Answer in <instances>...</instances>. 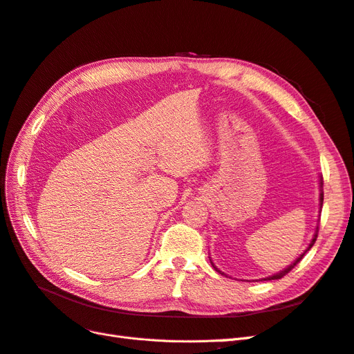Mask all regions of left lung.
Segmentation results:
<instances>
[{"mask_svg":"<svg viewBox=\"0 0 354 354\" xmlns=\"http://www.w3.org/2000/svg\"><path fill=\"white\" fill-rule=\"evenodd\" d=\"M319 192H320V194H319V205H320V207H319V218H320V209H322V205H324V178H322V176H319ZM317 232H319V226H316V229H315V234H313V238H312V241H310V243H308V246H307V248H306V251H304L301 255H299L298 259H297L294 263H291V264H289L288 267H285V269H283V270H281L279 273H274V274H272V276L263 277V279H259V281H276V279H281V277H283L286 273L291 272V270L294 269V267H295V266H297L299 261H301V259H303V257L306 255V252H307V251H310V248H312V246L315 245V242H316V238H317ZM209 261H211V266L214 267V270L218 272V273H220V274H223V276H227L226 273H223L220 269H217V266L212 263L211 257H209Z\"/></svg>","mask_w":354,"mask_h":354,"instance_id":"obj_1","label":"left lung"}]
</instances>
